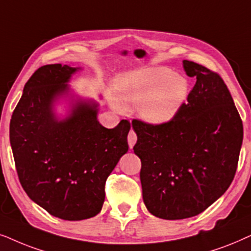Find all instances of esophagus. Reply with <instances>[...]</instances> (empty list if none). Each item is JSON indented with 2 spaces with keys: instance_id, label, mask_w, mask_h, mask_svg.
<instances>
[{
  "instance_id": "34e87169",
  "label": "esophagus",
  "mask_w": 251,
  "mask_h": 251,
  "mask_svg": "<svg viewBox=\"0 0 251 251\" xmlns=\"http://www.w3.org/2000/svg\"><path fill=\"white\" fill-rule=\"evenodd\" d=\"M136 140H138V138H136V134L134 133V131H131L128 133V136H127V141H128V146H129V148H133V147H134V145H135V142H136Z\"/></svg>"
}]
</instances>
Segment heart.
<instances>
[{"mask_svg": "<svg viewBox=\"0 0 251 251\" xmlns=\"http://www.w3.org/2000/svg\"><path fill=\"white\" fill-rule=\"evenodd\" d=\"M188 93L186 78L165 66L133 71L116 85L117 100L138 108L140 117L152 125L171 122L185 104Z\"/></svg>", "mask_w": 251, "mask_h": 251, "instance_id": "b5f03b06", "label": "heart"}]
</instances>
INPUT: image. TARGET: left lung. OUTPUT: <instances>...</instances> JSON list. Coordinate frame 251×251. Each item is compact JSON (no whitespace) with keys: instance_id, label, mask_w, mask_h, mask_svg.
I'll list each match as a JSON object with an SVG mask.
<instances>
[{"instance_id":"left-lung-1","label":"left lung","mask_w":251,"mask_h":251,"mask_svg":"<svg viewBox=\"0 0 251 251\" xmlns=\"http://www.w3.org/2000/svg\"><path fill=\"white\" fill-rule=\"evenodd\" d=\"M182 66L196 82L178 115L163 125L132 122L143 202L168 220L198 216L226 192L243 140L242 120L223 79L198 63Z\"/></svg>"}]
</instances>
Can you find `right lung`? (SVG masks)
I'll return each mask as SVG.
<instances>
[{
  "label": "right lung",
  "instance_id": "add662e5",
  "mask_svg": "<svg viewBox=\"0 0 251 251\" xmlns=\"http://www.w3.org/2000/svg\"><path fill=\"white\" fill-rule=\"evenodd\" d=\"M81 70L50 64L36 70L10 120V145L17 173L28 198L64 220L92 218L101 211L105 181L128 151L131 125L105 128L99 103L69 85ZM65 102L62 117L55 108Z\"/></svg>",
  "mask_w": 251,
  "mask_h": 251
}]
</instances>
